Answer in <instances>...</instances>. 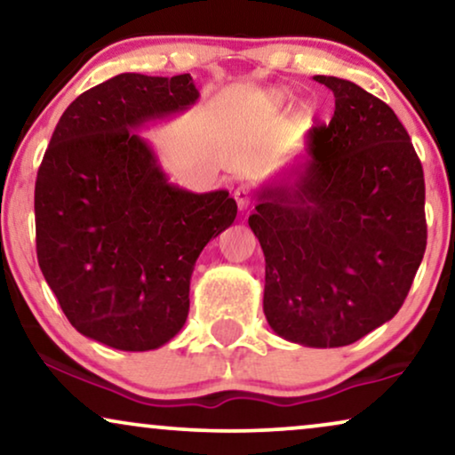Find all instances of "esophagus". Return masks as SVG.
Returning <instances> with one entry per match:
<instances>
[{
  "label": "esophagus",
  "mask_w": 455,
  "mask_h": 455,
  "mask_svg": "<svg viewBox=\"0 0 455 455\" xmlns=\"http://www.w3.org/2000/svg\"><path fill=\"white\" fill-rule=\"evenodd\" d=\"M234 198H235V203H238V207L242 211H246L252 204V190H251V186H248V184L235 186Z\"/></svg>",
  "instance_id": "esophagus-1"
}]
</instances>
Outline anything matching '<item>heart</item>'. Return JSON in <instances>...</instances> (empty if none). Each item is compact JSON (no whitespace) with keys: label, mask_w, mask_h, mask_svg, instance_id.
Returning a JSON list of instances; mask_svg holds the SVG:
<instances>
[{"label":"heart","mask_w":455,"mask_h":455,"mask_svg":"<svg viewBox=\"0 0 455 455\" xmlns=\"http://www.w3.org/2000/svg\"><path fill=\"white\" fill-rule=\"evenodd\" d=\"M283 101H285V92H273V103L279 105V103H283Z\"/></svg>","instance_id":"1"}]
</instances>
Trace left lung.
<instances>
[{"instance_id":"left-lung-1","label":"left lung","mask_w":455,"mask_h":455,"mask_svg":"<svg viewBox=\"0 0 455 455\" xmlns=\"http://www.w3.org/2000/svg\"><path fill=\"white\" fill-rule=\"evenodd\" d=\"M329 124L308 130L307 159L263 186L248 217L265 254L273 331L339 347L394 319L427 248L425 173L394 109L350 80Z\"/></svg>"}]
</instances>
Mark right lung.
Wrapping results in <instances>:
<instances>
[{"mask_svg":"<svg viewBox=\"0 0 455 455\" xmlns=\"http://www.w3.org/2000/svg\"><path fill=\"white\" fill-rule=\"evenodd\" d=\"M198 99L190 74H117L60 117L35 184L36 259L72 327L126 352L164 346L184 327L190 277L238 204L167 182L134 132Z\"/></svg>","mask_w":455,"mask_h":455,"instance_id":"add662e5","label":"right lung"}]
</instances>
